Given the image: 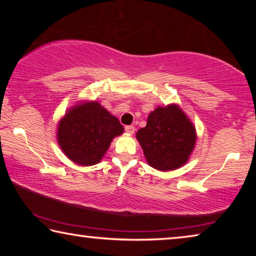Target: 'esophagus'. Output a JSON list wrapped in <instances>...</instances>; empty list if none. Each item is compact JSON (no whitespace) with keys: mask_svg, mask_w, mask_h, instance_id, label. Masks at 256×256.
Wrapping results in <instances>:
<instances>
[{"mask_svg":"<svg viewBox=\"0 0 256 256\" xmlns=\"http://www.w3.org/2000/svg\"><path fill=\"white\" fill-rule=\"evenodd\" d=\"M134 131H136V128H134L133 125H128V126H125V132H126V133L133 134Z\"/></svg>","mask_w":256,"mask_h":256,"instance_id":"34e87169","label":"esophagus"}]
</instances>
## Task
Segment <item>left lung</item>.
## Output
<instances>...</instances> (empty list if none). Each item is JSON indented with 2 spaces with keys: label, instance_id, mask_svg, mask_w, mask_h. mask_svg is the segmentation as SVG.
<instances>
[{
  "label": "left lung",
  "instance_id": "8db88e82",
  "mask_svg": "<svg viewBox=\"0 0 256 256\" xmlns=\"http://www.w3.org/2000/svg\"><path fill=\"white\" fill-rule=\"evenodd\" d=\"M146 162L156 170H177L188 162L196 140V128L178 106L158 107L136 133Z\"/></svg>",
  "mask_w": 256,
  "mask_h": 256
}]
</instances>
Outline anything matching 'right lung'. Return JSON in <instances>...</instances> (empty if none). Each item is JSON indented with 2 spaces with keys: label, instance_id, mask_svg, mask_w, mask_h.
<instances>
[{
  "label": "right lung",
  "instance_id": "obj_1",
  "mask_svg": "<svg viewBox=\"0 0 256 256\" xmlns=\"http://www.w3.org/2000/svg\"><path fill=\"white\" fill-rule=\"evenodd\" d=\"M124 128L115 116L96 102L76 106L58 124V140L68 159L82 166L100 162L112 138Z\"/></svg>",
  "mask_w": 256,
  "mask_h": 256
}]
</instances>
